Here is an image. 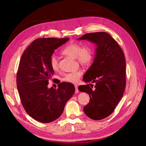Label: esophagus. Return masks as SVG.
<instances>
[{
	"label": "esophagus",
	"mask_w": 146,
	"mask_h": 146,
	"mask_svg": "<svg viewBox=\"0 0 146 146\" xmlns=\"http://www.w3.org/2000/svg\"><path fill=\"white\" fill-rule=\"evenodd\" d=\"M75 88H76V93H78V86L77 85H75Z\"/></svg>",
	"instance_id": "34e87169"
}]
</instances>
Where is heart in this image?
I'll list each match as a JSON object with an SVG mask.
<instances>
[{
  "label": "heart",
  "mask_w": 146,
  "mask_h": 146,
  "mask_svg": "<svg viewBox=\"0 0 146 146\" xmlns=\"http://www.w3.org/2000/svg\"><path fill=\"white\" fill-rule=\"evenodd\" d=\"M61 53L63 55L69 56L74 58H76L78 63L82 66H89L94 57V52L91 47L89 46H83L77 42L70 43L66 46ZM50 68L54 71H56L59 69L58 60L54 56L50 57L49 60ZM81 71H77L72 73L66 74L63 78V80L66 82L76 83L78 82L82 76Z\"/></svg>",
  "instance_id": "heart-1"
}]
</instances>
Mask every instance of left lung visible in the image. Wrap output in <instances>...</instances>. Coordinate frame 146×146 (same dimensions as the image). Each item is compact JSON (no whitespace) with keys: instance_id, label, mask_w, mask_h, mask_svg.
Segmentation results:
<instances>
[{"instance_id":"obj_1","label":"left lung","mask_w":146,"mask_h":146,"mask_svg":"<svg viewBox=\"0 0 146 146\" xmlns=\"http://www.w3.org/2000/svg\"><path fill=\"white\" fill-rule=\"evenodd\" d=\"M78 39H87L97 46L94 62L83 78L95 85L79 86L78 90L90 96V102L83 107L86 115L101 120L113 112L123 96L126 85L124 55L117 42L106 32L86 33Z\"/></svg>"}]
</instances>
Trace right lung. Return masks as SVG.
Returning a JSON list of instances; mask_svg holds the SVG:
<instances>
[{
    "mask_svg": "<svg viewBox=\"0 0 146 146\" xmlns=\"http://www.w3.org/2000/svg\"><path fill=\"white\" fill-rule=\"evenodd\" d=\"M69 39L38 38L26 48L20 60L16 84L22 105L31 117L42 123L58 119L75 92L70 83H60L58 89L47 88L54 72L49 64L50 57Z\"/></svg>",
    "mask_w": 146,
    "mask_h": 146,
    "instance_id": "right-lung-1",
    "label": "right lung"
}]
</instances>
